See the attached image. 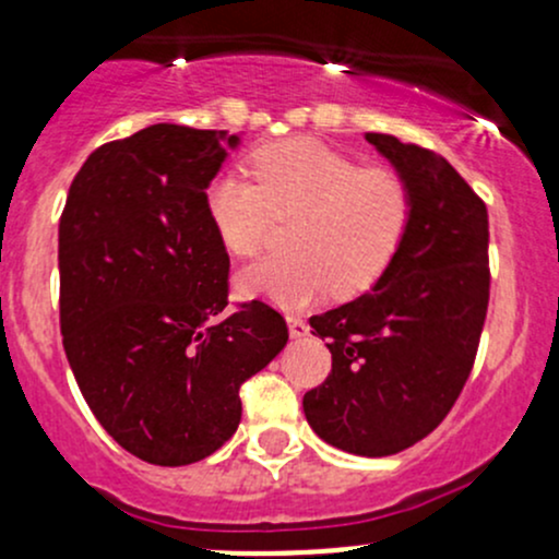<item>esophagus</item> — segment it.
<instances>
[{
    "label": "esophagus",
    "mask_w": 559,
    "mask_h": 559,
    "mask_svg": "<svg viewBox=\"0 0 559 559\" xmlns=\"http://www.w3.org/2000/svg\"><path fill=\"white\" fill-rule=\"evenodd\" d=\"M286 323H288V333H292V338H301L310 333V325H307L299 316H286Z\"/></svg>",
    "instance_id": "1"
}]
</instances>
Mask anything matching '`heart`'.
I'll return each mask as SVG.
<instances>
[{"instance_id":"obj_1","label":"heart","mask_w":559,"mask_h":559,"mask_svg":"<svg viewBox=\"0 0 559 559\" xmlns=\"http://www.w3.org/2000/svg\"><path fill=\"white\" fill-rule=\"evenodd\" d=\"M254 181L223 173L204 204L228 252L249 258L273 217L286 221V254L243 267L239 292L299 307L323 292L357 297L389 271L413 221L407 178L389 165H365L312 139L260 146Z\"/></svg>"}]
</instances>
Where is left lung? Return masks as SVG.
Returning <instances> with one entry per match:
<instances>
[{"mask_svg": "<svg viewBox=\"0 0 559 559\" xmlns=\"http://www.w3.org/2000/svg\"><path fill=\"white\" fill-rule=\"evenodd\" d=\"M365 139L407 178L413 221L373 292L312 316L331 373L301 400L331 447L389 457L426 439L457 402L489 307V215L444 157L389 133Z\"/></svg>", "mask_w": 559, "mask_h": 559, "instance_id": "8db88e82", "label": "left lung"}]
</instances>
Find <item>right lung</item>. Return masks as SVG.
I'll use <instances>...</instances> for the list:
<instances>
[{"label": "right lung", "instance_id": "right-lung-1", "mask_svg": "<svg viewBox=\"0 0 559 559\" xmlns=\"http://www.w3.org/2000/svg\"><path fill=\"white\" fill-rule=\"evenodd\" d=\"M239 136L157 123L102 144L60 217V331L96 420L152 465L199 463L236 433L239 389L288 342L265 301L228 305L204 194Z\"/></svg>", "mask_w": 559, "mask_h": 559}]
</instances>
